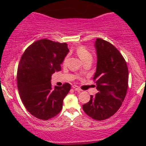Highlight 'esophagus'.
Listing matches in <instances>:
<instances>
[{
    "label": "esophagus",
    "mask_w": 146,
    "mask_h": 146,
    "mask_svg": "<svg viewBox=\"0 0 146 146\" xmlns=\"http://www.w3.org/2000/svg\"><path fill=\"white\" fill-rule=\"evenodd\" d=\"M72 88L74 89V90H76V91H78V92H80V91H82V90L78 86H76V85H74V86H72Z\"/></svg>",
    "instance_id": "esophagus-1"
}]
</instances>
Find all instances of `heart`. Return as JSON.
I'll use <instances>...</instances> for the list:
<instances>
[{"instance_id": "1", "label": "heart", "mask_w": 146, "mask_h": 146, "mask_svg": "<svg viewBox=\"0 0 146 146\" xmlns=\"http://www.w3.org/2000/svg\"><path fill=\"white\" fill-rule=\"evenodd\" d=\"M77 54L78 55L80 58L82 60V62L86 60V59H88V58H92V54H90V52L84 46H80L78 48ZM67 58H68V57L66 56L64 58V64L66 62Z\"/></svg>"}]
</instances>
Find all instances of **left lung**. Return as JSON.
Segmentation results:
<instances>
[{"label":"left lung","instance_id":"obj_1","mask_svg":"<svg viewBox=\"0 0 146 146\" xmlns=\"http://www.w3.org/2000/svg\"><path fill=\"white\" fill-rule=\"evenodd\" d=\"M96 70L93 78L98 91L82 106L84 112L92 118L104 120L118 110L128 87L126 62L114 46L101 38L96 40Z\"/></svg>","mask_w":146,"mask_h":146}]
</instances>
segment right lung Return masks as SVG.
<instances>
[{"label": "right lung", "mask_w": 146, "mask_h": 146, "mask_svg": "<svg viewBox=\"0 0 146 146\" xmlns=\"http://www.w3.org/2000/svg\"><path fill=\"white\" fill-rule=\"evenodd\" d=\"M68 52L66 43L42 39L28 47L22 56L17 71L18 89L25 108L36 118L47 120L62 108L71 86L65 83L53 88L51 76L61 70Z\"/></svg>", "instance_id": "right-lung-1"}]
</instances>
